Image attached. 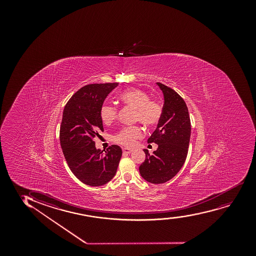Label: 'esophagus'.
<instances>
[{"label": "esophagus", "instance_id": "obj_1", "mask_svg": "<svg viewBox=\"0 0 256 256\" xmlns=\"http://www.w3.org/2000/svg\"><path fill=\"white\" fill-rule=\"evenodd\" d=\"M123 152H124V153H126V154H130V153H132V150H129V148H124Z\"/></svg>", "mask_w": 256, "mask_h": 256}]
</instances>
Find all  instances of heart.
<instances>
[{
    "instance_id": "1",
    "label": "heart",
    "mask_w": 256,
    "mask_h": 256,
    "mask_svg": "<svg viewBox=\"0 0 256 256\" xmlns=\"http://www.w3.org/2000/svg\"><path fill=\"white\" fill-rule=\"evenodd\" d=\"M118 99L124 106L135 109L134 120L139 121L144 126L154 127L159 124L163 114V106L159 100L150 99V94L140 88H130L122 92ZM117 108L104 104L100 110L103 124H110L117 116ZM142 130L138 126L124 127L114 136V142L130 148L134 146L136 140L142 138Z\"/></svg>"
}]
</instances>
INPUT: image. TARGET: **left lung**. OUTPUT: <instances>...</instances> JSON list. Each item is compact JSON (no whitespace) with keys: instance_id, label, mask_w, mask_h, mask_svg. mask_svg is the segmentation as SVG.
Wrapping results in <instances>:
<instances>
[{"instance_id":"left-lung-1","label":"left lung","mask_w":256,"mask_h":256,"mask_svg":"<svg viewBox=\"0 0 256 256\" xmlns=\"http://www.w3.org/2000/svg\"><path fill=\"white\" fill-rule=\"evenodd\" d=\"M157 84L164 94L163 114L148 142L158 144V148L152 154L144 150L146 159L139 166L144 180L154 184L168 182L182 168L188 154L191 132L186 102L170 87L162 82Z\"/></svg>"}]
</instances>
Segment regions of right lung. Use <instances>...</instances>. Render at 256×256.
<instances>
[{
  "instance_id": "add662e5",
  "label": "right lung",
  "mask_w": 256,
  "mask_h": 256,
  "mask_svg": "<svg viewBox=\"0 0 256 256\" xmlns=\"http://www.w3.org/2000/svg\"><path fill=\"white\" fill-rule=\"evenodd\" d=\"M118 82L84 86L66 104L60 128V142L68 166L78 180L90 186H100L114 176L122 156L118 145L105 153L97 150L94 138L103 132L100 110L103 102Z\"/></svg>"
}]
</instances>
